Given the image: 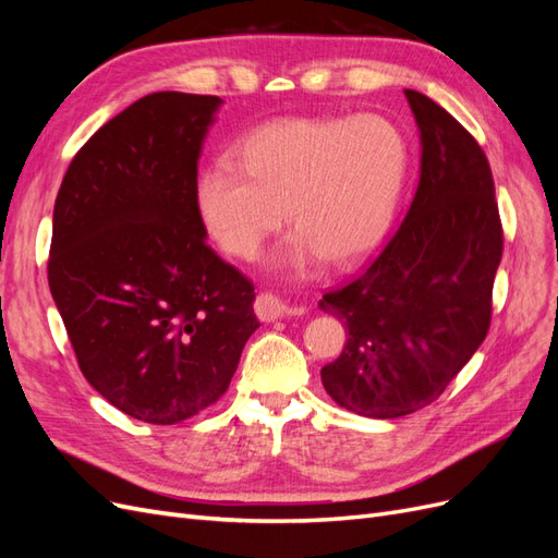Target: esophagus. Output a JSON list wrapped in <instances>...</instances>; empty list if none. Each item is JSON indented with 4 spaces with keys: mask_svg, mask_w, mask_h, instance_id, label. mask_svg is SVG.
Returning <instances> with one entry per match:
<instances>
[{
    "mask_svg": "<svg viewBox=\"0 0 558 558\" xmlns=\"http://www.w3.org/2000/svg\"><path fill=\"white\" fill-rule=\"evenodd\" d=\"M253 310H256V316L260 320H275V318H281L283 314L293 312L289 305H286V302H281L272 293H260L256 298V302H253Z\"/></svg>",
    "mask_w": 558,
    "mask_h": 558,
    "instance_id": "obj_1",
    "label": "esophagus"
}]
</instances>
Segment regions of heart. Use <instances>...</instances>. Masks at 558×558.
Segmentation results:
<instances>
[{"instance_id":"b5f03b06","label":"heart","mask_w":558,"mask_h":558,"mask_svg":"<svg viewBox=\"0 0 558 558\" xmlns=\"http://www.w3.org/2000/svg\"><path fill=\"white\" fill-rule=\"evenodd\" d=\"M404 177L402 134L375 113L275 118L230 148L195 185L202 223L228 256L251 260L283 223V267H347L386 230Z\"/></svg>"}]
</instances>
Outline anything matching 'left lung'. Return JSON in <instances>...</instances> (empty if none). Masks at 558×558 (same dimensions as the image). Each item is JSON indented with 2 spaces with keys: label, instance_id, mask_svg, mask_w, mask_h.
I'll use <instances>...</instances> for the list:
<instances>
[{
  "label": "left lung",
  "instance_id": "obj_1",
  "mask_svg": "<svg viewBox=\"0 0 558 558\" xmlns=\"http://www.w3.org/2000/svg\"><path fill=\"white\" fill-rule=\"evenodd\" d=\"M421 132V177L391 240L320 310L349 330L320 367L340 408L412 414L445 393L492 326L502 223L492 167L477 140L433 99L404 90Z\"/></svg>",
  "mask_w": 558,
  "mask_h": 558
}]
</instances>
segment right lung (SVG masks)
Listing matches in <instances>:
<instances>
[{
	"instance_id": "add662e5",
	"label": "right lung",
	"mask_w": 558,
	"mask_h": 558,
	"mask_svg": "<svg viewBox=\"0 0 558 558\" xmlns=\"http://www.w3.org/2000/svg\"><path fill=\"white\" fill-rule=\"evenodd\" d=\"M216 95L150 93L78 148L56 199L48 286L99 396L172 426L221 398L260 324L253 281L205 242L195 185Z\"/></svg>"
}]
</instances>
